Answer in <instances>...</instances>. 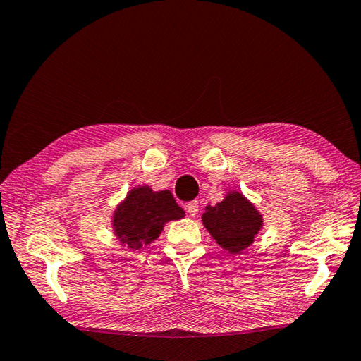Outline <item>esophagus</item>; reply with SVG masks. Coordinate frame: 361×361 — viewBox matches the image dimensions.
<instances>
[{
  "mask_svg": "<svg viewBox=\"0 0 361 361\" xmlns=\"http://www.w3.org/2000/svg\"><path fill=\"white\" fill-rule=\"evenodd\" d=\"M186 211H188V214H189L190 217H195L197 212H198V202H197V200L189 202V203L186 204Z\"/></svg>",
  "mask_w": 361,
  "mask_h": 361,
  "instance_id": "1",
  "label": "esophagus"
}]
</instances>
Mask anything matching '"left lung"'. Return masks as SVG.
Listing matches in <instances>:
<instances>
[{
  "instance_id": "obj_1",
  "label": "left lung",
  "mask_w": 361,
  "mask_h": 361,
  "mask_svg": "<svg viewBox=\"0 0 361 361\" xmlns=\"http://www.w3.org/2000/svg\"><path fill=\"white\" fill-rule=\"evenodd\" d=\"M202 219L209 234L229 252L250 247L262 228V216L239 192H229L224 202L206 206Z\"/></svg>"
}]
</instances>
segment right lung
<instances>
[{
	"label": "right lung",
	"mask_w": 361,
	"mask_h": 361,
	"mask_svg": "<svg viewBox=\"0 0 361 361\" xmlns=\"http://www.w3.org/2000/svg\"><path fill=\"white\" fill-rule=\"evenodd\" d=\"M185 217L169 190L153 192L149 186L130 190L126 202L118 206L113 216L114 233L128 248L137 250L153 242L169 220Z\"/></svg>",
	"instance_id": "right-lung-1"
}]
</instances>
